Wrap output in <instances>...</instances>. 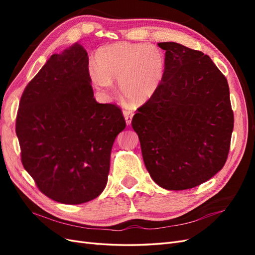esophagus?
<instances>
[{"instance_id": "1", "label": "esophagus", "mask_w": 255, "mask_h": 255, "mask_svg": "<svg viewBox=\"0 0 255 255\" xmlns=\"http://www.w3.org/2000/svg\"><path fill=\"white\" fill-rule=\"evenodd\" d=\"M123 116H125L126 119V123L127 126H129L132 123V119H133V113L128 112V111H123Z\"/></svg>"}]
</instances>
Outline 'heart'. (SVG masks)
I'll use <instances>...</instances> for the list:
<instances>
[{
  "label": "heart",
  "instance_id": "obj_1",
  "mask_svg": "<svg viewBox=\"0 0 255 255\" xmlns=\"http://www.w3.org/2000/svg\"><path fill=\"white\" fill-rule=\"evenodd\" d=\"M166 70L164 53L146 43L117 42L102 48L90 65L89 76L95 87L109 92L118 80L121 95L129 102L142 105L156 95Z\"/></svg>",
  "mask_w": 255,
  "mask_h": 255
}]
</instances>
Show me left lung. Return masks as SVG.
Here are the masks:
<instances>
[{
	"instance_id": "8db88e82",
	"label": "left lung",
	"mask_w": 255,
	"mask_h": 255,
	"mask_svg": "<svg viewBox=\"0 0 255 255\" xmlns=\"http://www.w3.org/2000/svg\"><path fill=\"white\" fill-rule=\"evenodd\" d=\"M166 70L156 95L134 115L146 170L168 190L194 188L225 166L234 128L228 81L210 56L159 42Z\"/></svg>"
}]
</instances>
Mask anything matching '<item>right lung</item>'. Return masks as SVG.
<instances>
[{
    "instance_id": "add662e5",
    "label": "right lung",
    "mask_w": 255,
    "mask_h": 255,
    "mask_svg": "<svg viewBox=\"0 0 255 255\" xmlns=\"http://www.w3.org/2000/svg\"><path fill=\"white\" fill-rule=\"evenodd\" d=\"M125 128L120 109L94 98L87 52L78 42L53 54L28 83L16 122L23 167L42 194L72 205L102 194Z\"/></svg>"
}]
</instances>
